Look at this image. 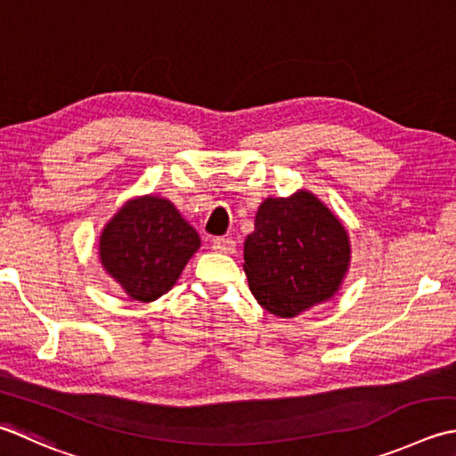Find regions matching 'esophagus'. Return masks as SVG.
<instances>
[{"label": "esophagus", "instance_id": "1", "mask_svg": "<svg viewBox=\"0 0 456 456\" xmlns=\"http://www.w3.org/2000/svg\"><path fill=\"white\" fill-rule=\"evenodd\" d=\"M213 251L223 253V255H233L235 253V240L231 237L213 239Z\"/></svg>", "mask_w": 456, "mask_h": 456}]
</instances>
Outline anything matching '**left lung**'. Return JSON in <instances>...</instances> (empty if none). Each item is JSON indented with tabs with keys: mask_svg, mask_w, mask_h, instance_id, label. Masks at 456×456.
I'll list each match as a JSON object with an SVG mask.
<instances>
[{
	"mask_svg": "<svg viewBox=\"0 0 456 456\" xmlns=\"http://www.w3.org/2000/svg\"><path fill=\"white\" fill-rule=\"evenodd\" d=\"M243 251L248 289L279 318H294L334 298L352 261L342 221L306 190L258 205Z\"/></svg>",
	"mask_w": 456,
	"mask_h": 456,
	"instance_id": "1",
	"label": "left lung"
}]
</instances>
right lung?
Listing matches in <instances>:
<instances>
[{"label": "right lung", "mask_w": 456, "mask_h": 456, "mask_svg": "<svg viewBox=\"0 0 456 456\" xmlns=\"http://www.w3.org/2000/svg\"><path fill=\"white\" fill-rule=\"evenodd\" d=\"M201 239L175 205L159 195L132 198L98 237L102 269L132 300L154 302L172 290Z\"/></svg>", "instance_id": "obj_1"}]
</instances>
